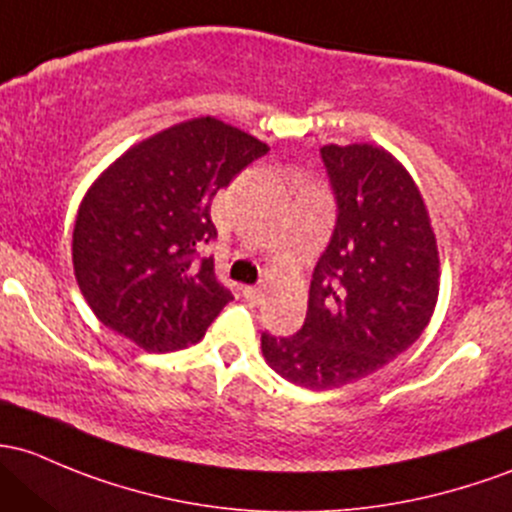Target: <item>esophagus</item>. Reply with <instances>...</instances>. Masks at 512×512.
Returning <instances> with one entry per match:
<instances>
[{"label": "esophagus", "mask_w": 512, "mask_h": 512, "mask_svg": "<svg viewBox=\"0 0 512 512\" xmlns=\"http://www.w3.org/2000/svg\"><path fill=\"white\" fill-rule=\"evenodd\" d=\"M242 297L250 301V304H262V299H265V292H262L260 287H245V289H242Z\"/></svg>", "instance_id": "1"}]
</instances>
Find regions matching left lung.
I'll return each mask as SVG.
<instances>
[{"label": "left lung", "mask_w": 512, "mask_h": 512, "mask_svg": "<svg viewBox=\"0 0 512 512\" xmlns=\"http://www.w3.org/2000/svg\"><path fill=\"white\" fill-rule=\"evenodd\" d=\"M336 228L314 267L299 333H262L274 373L309 390L351 385L422 336L439 297V250L410 171L375 144L321 147Z\"/></svg>", "instance_id": "obj_1"}]
</instances>
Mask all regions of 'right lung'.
Masks as SVG:
<instances>
[{
	"label": "right lung",
	"mask_w": 512,
	"mask_h": 512,
	"mask_svg": "<svg viewBox=\"0 0 512 512\" xmlns=\"http://www.w3.org/2000/svg\"><path fill=\"white\" fill-rule=\"evenodd\" d=\"M265 142L215 117H193L142 139L88 188L73 228V270L105 326L144 351L201 341L233 294L201 257L211 201Z\"/></svg>",
	"instance_id": "obj_1"
}]
</instances>
